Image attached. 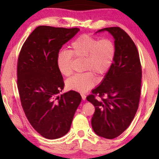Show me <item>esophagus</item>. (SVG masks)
<instances>
[{"mask_svg":"<svg viewBox=\"0 0 159 159\" xmlns=\"http://www.w3.org/2000/svg\"><path fill=\"white\" fill-rule=\"evenodd\" d=\"M81 97H82L83 100H85V99H86V96L85 95H83V94H81Z\"/></svg>","mask_w":159,"mask_h":159,"instance_id":"34e87169","label":"esophagus"}]
</instances>
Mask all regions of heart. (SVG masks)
Returning a JSON list of instances; mask_svg holds the SVG:
<instances>
[{
    "mask_svg": "<svg viewBox=\"0 0 159 159\" xmlns=\"http://www.w3.org/2000/svg\"><path fill=\"white\" fill-rule=\"evenodd\" d=\"M116 52L114 42L110 39L100 40L87 34L78 37L70 44L69 50H61L57 54V68L63 76H69L74 57L84 60L83 69L88 71L70 77L66 82V88L79 93L87 92L97 83L93 74L102 76L111 69Z\"/></svg>",
    "mask_w": 159,
    "mask_h": 159,
    "instance_id": "heart-1",
    "label": "heart"
}]
</instances>
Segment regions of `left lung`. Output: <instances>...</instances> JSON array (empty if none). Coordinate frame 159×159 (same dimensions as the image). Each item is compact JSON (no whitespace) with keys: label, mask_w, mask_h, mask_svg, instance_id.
<instances>
[{"label":"left lung","mask_w":159,"mask_h":159,"mask_svg":"<svg viewBox=\"0 0 159 159\" xmlns=\"http://www.w3.org/2000/svg\"><path fill=\"white\" fill-rule=\"evenodd\" d=\"M104 31L114 38L116 57L102 83L86 99L95 108L91 120L94 132L102 138L114 139L128 128L138 111L142 66L136 45L124 30L115 26L97 33Z\"/></svg>","instance_id":"8db88e82"}]
</instances>
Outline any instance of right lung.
<instances>
[{
    "mask_svg": "<svg viewBox=\"0 0 159 159\" xmlns=\"http://www.w3.org/2000/svg\"><path fill=\"white\" fill-rule=\"evenodd\" d=\"M79 30L38 26L19 55L17 87L21 107L32 127L45 138L65 135L81 102V96L74 90L57 96L64 86L57 66V54Z\"/></svg>",
    "mask_w": 159,
    "mask_h": 159,
    "instance_id": "1",
    "label": "right lung"
}]
</instances>
